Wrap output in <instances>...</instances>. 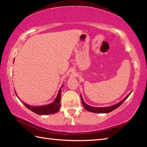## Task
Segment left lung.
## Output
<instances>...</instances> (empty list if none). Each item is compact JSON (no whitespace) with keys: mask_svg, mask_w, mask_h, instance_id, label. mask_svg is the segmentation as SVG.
I'll list each match as a JSON object with an SVG mask.
<instances>
[{"mask_svg":"<svg viewBox=\"0 0 147 147\" xmlns=\"http://www.w3.org/2000/svg\"><path fill=\"white\" fill-rule=\"evenodd\" d=\"M131 92H130V93H129L127 96H126L125 98L124 99H123L121 102H119L117 104H115V105H113V106H108V107H93V106H91L88 105V104H87L85 102H84V99L82 98V94L80 95V97H81V100H82V105L84 106V108H85L87 111H91V112H93V113H109L111 112V111H113L114 109H115L118 108V107L120 106L122 104H123L124 101H125L127 98L129 96H130V94H131Z\"/></svg>","mask_w":147,"mask_h":147,"instance_id":"1","label":"left lung"}]
</instances>
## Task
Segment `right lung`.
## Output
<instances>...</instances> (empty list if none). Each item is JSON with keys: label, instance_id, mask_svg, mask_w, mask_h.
<instances>
[{"label": "right lung", "instance_id": "add662e5", "mask_svg": "<svg viewBox=\"0 0 147 147\" xmlns=\"http://www.w3.org/2000/svg\"><path fill=\"white\" fill-rule=\"evenodd\" d=\"M61 88L59 89L58 93L57 94L56 98H55V100H54L53 102H52L49 104H47V105H43V106H32L30 105H28V104L23 102V101L21 100V101L27 108L29 109L30 110H31L32 111H33V112H34L35 113L38 114V115H50V114H54L56 112H58V111L59 110V108H60ZM15 93H16V95L17 96V94L16 91H15ZM17 97H18V96H17Z\"/></svg>", "mask_w": 147, "mask_h": 147}]
</instances>
